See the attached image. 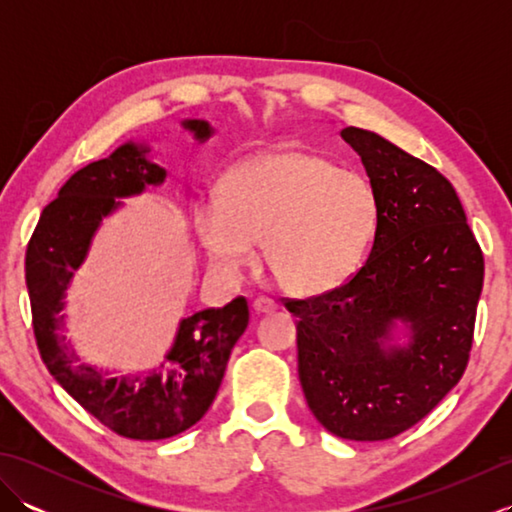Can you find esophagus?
<instances>
[{
	"mask_svg": "<svg viewBox=\"0 0 512 512\" xmlns=\"http://www.w3.org/2000/svg\"><path fill=\"white\" fill-rule=\"evenodd\" d=\"M253 310L257 314H270V312L277 310V303L273 299H268V297H257L253 301Z\"/></svg>",
	"mask_w": 512,
	"mask_h": 512,
	"instance_id": "34e87169",
	"label": "esophagus"
}]
</instances>
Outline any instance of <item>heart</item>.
Here are the masks:
<instances>
[{"instance_id":"heart-1","label":"heart","mask_w":512,"mask_h":512,"mask_svg":"<svg viewBox=\"0 0 512 512\" xmlns=\"http://www.w3.org/2000/svg\"><path fill=\"white\" fill-rule=\"evenodd\" d=\"M193 224L220 268L250 266L264 242V264L281 286L319 295L354 273L376 226V193L328 156L284 149L228 171L220 200L195 206Z\"/></svg>"}]
</instances>
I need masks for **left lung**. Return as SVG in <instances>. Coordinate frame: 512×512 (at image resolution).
<instances>
[{
	"mask_svg": "<svg viewBox=\"0 0 512 512\" xmlns=\"http://www.w3.org/2000/svg\"><path fill=\"white\" fill-rule=\"evenodd\" d=\"M341 136L376 193L367 262L343 286L288 299L299 380L334 436L389 440L458 385L473 343L484 257L453 184L420 158L361 127ZM405 344L395 343L397 323Z\"/></svg>",
	"mask_w": 512,
	"mask_h": 512,
	"instance_id": "8db88e82",
	"label": "left lung"
}]
</instances>
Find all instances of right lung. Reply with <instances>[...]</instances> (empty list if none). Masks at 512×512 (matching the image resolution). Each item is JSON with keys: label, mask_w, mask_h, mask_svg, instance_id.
Masks as SVG:
<instances>
[{"label": "right lung", "mask_w": 512, "mask_h": 512, "mask_svg": "<svg viewBox=\"0 0 512 512\" xmlns=\"http://www.w3.org/2000/svg\"><path fill=\"white\" fill-rule=\"evenodd\" d=\"M182 127L198 143L213 136V127L198 118L182 121ZM149 151L145 143L129 140L112 156L76 171L59 198L43 209L26 250L32 328L48 372L96 420L132 440H165L193 427L213 405L228 356L248 325L244 297L195 312L180 321L158 369L121 378L79 363L61 334L65 290L88 257L103 217L123 206L121 198L140 195L167 178V171L147 158Z\"/></svg>", "instance_id": "add662e5"}]
</instances>
